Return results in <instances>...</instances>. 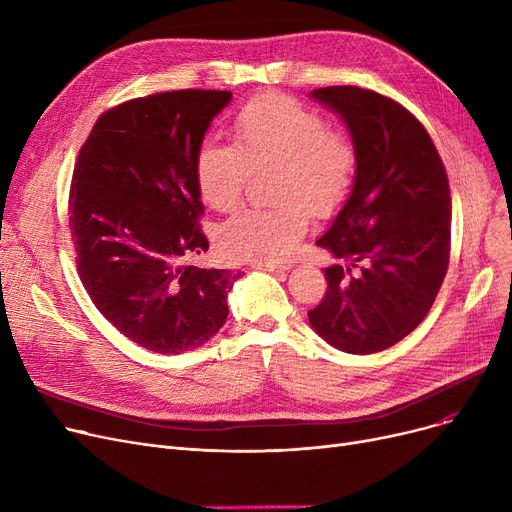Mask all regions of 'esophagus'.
<instances>
[{
    "instance_id": "34e87169",
    "label": "esophagus",
    "mask_w": 512,
    "mask_h": 512,
    "mask_svg": "<svg viewBox=\"0 0 512 512\" xmlns=\"http://www.w3.org/2000/svg\"><path fill=\"white\" fill-rule=\"evenodd\" d=\"M251 267L255 270H265V272H274V274H286L288 267L280 265V263H272V261H253Z\"/></svg>"
}]
</instances>
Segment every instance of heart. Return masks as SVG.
Instances as JSON below:
<instances>
[{
    "label": "heart",
    "instance_id": "obj_1",
    "mask_svg": "<svg viewBox=\"0 0 512 512\" xmlns=\"http://www.w3.org/2000/svg\"><path fill=\"white\" fill-rule=\"evenodd\" d=\"M232 137L234 145H199L195 182L201 199L215 211H230L245 195L251 172L274 166L272 197L278 203L236 211L220 230V247L238 259L286 261L309 230V209L330 215L351 193L357 143L313 107L278 93L240 105Z\"/></svg>",
    "mask_w": 512,
    "mask_h": 512
}]
</instances>
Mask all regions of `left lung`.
Wrapping results in <instances>:
<instances>
[{
    "mask_svg": "<svg viewBox=\"0 0 512 512\" xmlns=\"http://www.w3.org/2000/svg\"><path fill=\"white\" fill-rule=\"evenodd\" d=\"M351 130V197L317 240L340 263L309 311L313 330L344 353L369 355L409 336L432 309L450 259V186L425 126L398 101L342 85L311 93Z\"/></svg>",
    "mask_w": 512,
    "mask_h": 512,
    "instance_id": "obj_1",
    "label": "left lung"
}]
</instances>
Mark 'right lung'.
<instances>
[{"label": "right lung", "mask_w": 512, "mask_h": 512, "mask_svg": "<svg viewBox=\"0 0 512 512\" xmlns=\"http://www.w3.org/2000/svg\"><path fill=\"white\" fill-rule=\"evenodd\" d=\"M230 91L180 89L103 112L76 157L68 215L80 282L128 340L180 355L218 334L240 272L201 270L209 249L195 153Z\"/></svg>", "instance_id": "add662e5"}]
</instances>
